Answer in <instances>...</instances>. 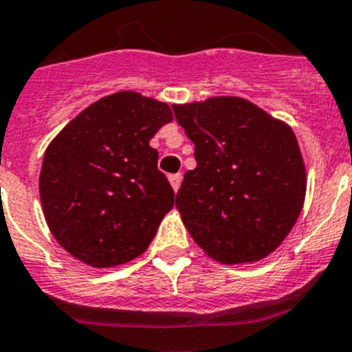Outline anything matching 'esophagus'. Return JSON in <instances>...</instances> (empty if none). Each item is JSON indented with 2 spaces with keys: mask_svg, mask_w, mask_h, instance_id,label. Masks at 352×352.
I'll return each mask as SVG.
<instances>
[{
  "mask_svg": "<svg viewBox=\"0 0 352 352\" xmlns=\"http://www.w3.org/2000/svg\"><path fill=\"white\" fill-rule=\"evenodd\" d=\"M180 182H182V175H180V173H175V175H170V184H172L173 191H179Z\"/></svg>",
  "mask_w": 352,
  "mask_h": 352,
  "instance_id": "34e87169",
  "label": "esophagus"
}]
</instances>
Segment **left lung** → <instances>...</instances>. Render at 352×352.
I'll use <instances>...</instances> for the list:
<instances>
[{"label":"left lung","instance_id":"obj_1","mask_svg":"<svg viewBox=\"0 0 352 352\" xmlns=\"http://www.w3.org/2000/svg\"><path fill=\"white\" fill-rule=\"evenodd\" d=\"M195 143L175 206L195 243L221 264L265 258L303 209L307 172L294 131L241 97L172 106Z\"/></svg>","mask_w":352,"mask_h":352}]
</instances>
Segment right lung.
I'll list each match as a JSON object with an SVG mask.
<instances>
[{"mask_svg":"<svg viewBox=\"0 0 352 352\" xmlns=\"http://www.w3.org/2000/svg\"><path fill=\"white\" fill-rule=\"evenodd\" d=\"M173 120L170 106L136 91L102 97L49 143L38 189L62 248L91 267L142 255L175 193L148 145Z\"/></svg>","mask_w":352,"mask_h":352,"instance_id":"1","label":"right lung"}]
</instances>
